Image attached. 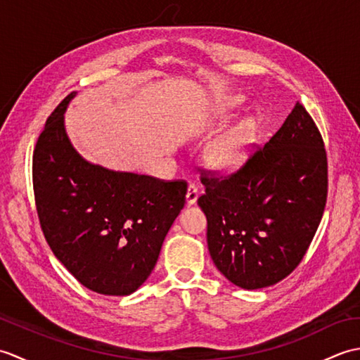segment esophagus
Here are the masks:
<instances>
[{"label": "esophagus", "instance_id": "34e87169", "mask_svg": "<svg viewBox=\"0 0 360 360\" xmlns=\"http://www.w3.org/2000/svg\"><path fill=\"white\" fill-rule=\"evenodd\" d=\"M198 196H200V188H198V186H195V184H190L188 190H187V196H186L187 204L188 205L195 204L196 200H198Z\"/></svg>", "mask_w": 360, "mask_h": 360}]
</instances>
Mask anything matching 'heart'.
<instances>
[{"mask_svg":"<svg viewBox=\"0 0 360 360\" xmlns=\"http://www.w3.org/2000/svg\"><path fill=\"white\" fill-rule=\"evenodd\" d=\"M252 131H254V125L249 122L219 136L207 148L209 162L218 170L224 172L238 168L246 159Z\"/></svg>","mask_w":360,"mask_h":360,"instance_id":"heart-1","label":"heart"}]
</instances>
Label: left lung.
<instances>
[{"label": "left lung", "mask_w": 360, "mask_h": 360, "mask_svg": "<svg viewBox=\"0 0 360 360\" xmlns=\"http://www.w3.org/2000/svg\"><path fill=\"white\" fill-rule=\"evenodd\" d=\"M198 205L213 263L243 289L272 286L300 264L322 219L328 160L316 122L295 103L285 124L240 170L204 172Z\"/></svg>", "instance_id": "obj_1"}]
</instances>
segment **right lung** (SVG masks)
Instances as JSON below:
<instances>
[{"instance_id":"right-lung-1","label":"right lung","mask_w":360,"mask_h":360,"mask_svg":"<svg viewBox=\"0 0 360 360\" xmlns=\"http://www.w3.org/2000/svg\"><path fill=\"white\" fill-rule=\"evenodd\" d=\"M65 97L34 150L38 219L53 255L83 286L134 292L155 269L165 235L186 204L187 182L89 164L65 129Z\"/></svg>"}]
</instances>
